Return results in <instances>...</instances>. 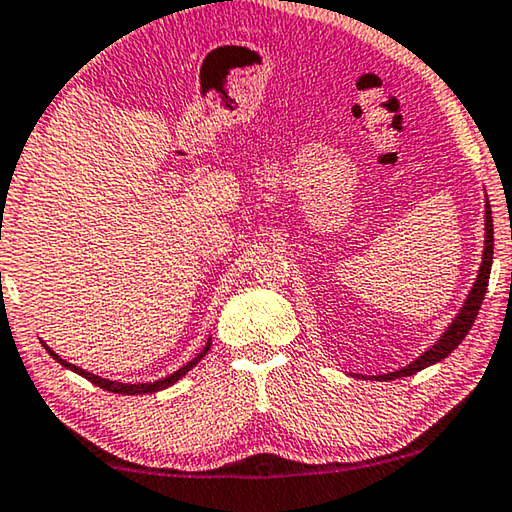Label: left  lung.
I'll return each instance as SVG.
<instances>
[{
	"instance_id": "left-lung-1",
	"label": "left lung",
	"mask_w": 512,
	"mask_h": 512,
	"mask_svg": "<svg viewBox=\"0 0 512 512\" xmlns=\"http://www.w3.org/2000/svg\"><path fill=\"white\" fill-rule=\"evenodd\" d=\"M485 251H483V263H481V270H478V279L474 283V288H471V293L467 297L465 306H462V311L458 313V318L451 322V327L446 329L444 336L439 338V341L432 345L428 352H423V355L412 361L410 366L400 368L396 373H387V375H377L375 380H396V377H407V375H414L423 371V368H428L430 364H437V361L446 359L451 352L458 348V345L465 341V336L469 334L471 325H474V320L478 316V311H481V304H483V297L487 293V281H490V270H492V251H494V226H492V210H490V203H485Z\"/></svg>"
}]
</instances>
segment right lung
<instances>
[{"label": "right lung", "instance_id": "obj_1", "mask_svg": "<svg viewBox=\"0 0 512 512\" xmlns=\"http://www.w3.org/2000/svg\"><path fill=\"white\" fill-rule=\"evenodd\" d=\"M45 350L50 352V355H52L54 359H57L61 366H66V368H70V371H75L77 375L86 377V380L96 384V387L105 389V391H112V393H128V396H135V393H153V391L167 389V387H171V384H174V382H178L180 377H183L187 371H192V366H196L203 357H206V352L210 350V341H208L206 348H203L201 355H196V357L190 361V364H185L183 368H178L176 373H171L169 377H164V380H157V382H153V384H121V382H112V380H102V377H98V375L86 373V371H82V368H77V366H73V364H68V361H64V359H59L57 355H54V352H52L50 348H45Z\"/></svg>", "mask_w": 512, "mask_h": 512}]
</instances>
